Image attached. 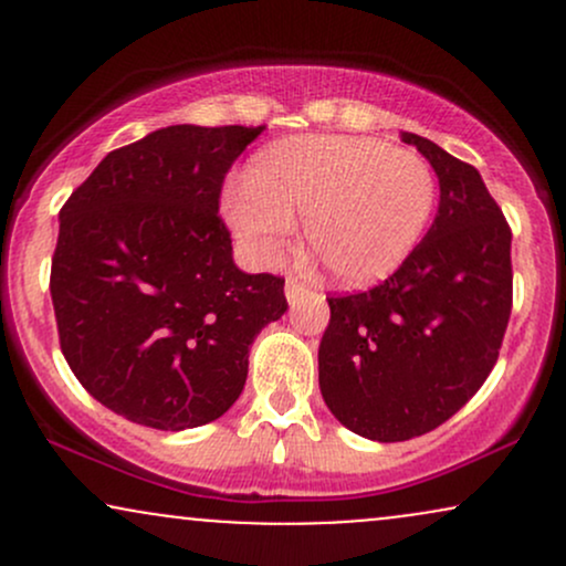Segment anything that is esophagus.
Here are the masks:
<instances>
[{"mask_svg":"<svg viewBox=\"0 0 566 566\" xmlns=\"http://www.w3.org/2000/svg\"><path fill=\"white\" fill-rule=\"evenodd\" d=\"M308 292H311V287L305 282H301V279H295V276L287 279V287H284V295H287L290 303H297L303 295H308Z\"/></svg>","mask_w":566,"mask_h":566,"instance_id":"esophagus-1","label":"esophagus"}]
</instances>
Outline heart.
<instances>
[{"label":"heart","mask_w":566,"mask_h":566,"mask_svg":"<svg viewBox=\"0 0 566 566\" xmlns=\"http://www.w3.org/2000/svg\"><path fill=\"white\" fill-rule=\"evenodd\" d=\"M437 205L420 154L361 135H305L265 146L223 212L252 258L276 263L305 218V242L337 282L391 276L412 255Z\"/></svg>","instance_id":"obj_1"}]
</instances>
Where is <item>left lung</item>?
<instances>
[{
  "mask_svg": "<svg viewBox=\"0 0 566 566\" xmlns=\"http://www.w3.org/2000/svg\"><path fill=\"white\" fill-rule=\"evenodd\" d=\"M437 170L433 226L386 282L329 295L319 388L348 431L407 441L450 420L495 367L513 305L511 226L469 161L405 133Z\"/></svg>",
  "mask_w": 566,
  "mask_h": 566,
  "instance_id": "obj_1",
  "label": "left lung"
}]
</instances>
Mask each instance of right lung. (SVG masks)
Masks as SVG:
<instances>
[{
  "label": "right lung",
  "mask_w": 566,
  "mask_h": 566,
  "mask_svg": "<svg viewBox=\"0 0 566 566\" xmlns=\"http://www.w3.org/2000/svg\"><path fill=\"white\" fill-rule=\"evenodd\" d=\"M263 127L172 125L116 148L61 207L50 295L71 373L133 423H212L242 394L284 279L233 265L220 191Z\"/></svg>",
  "instance_id": "1"
}]
</instances>
